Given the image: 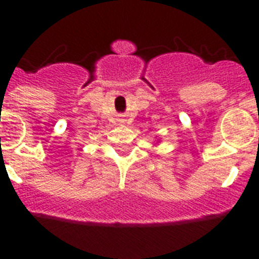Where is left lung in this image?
<instances>
[{"instance_id": "left-lung-1", "label": "left lung", "mask_w": 259, "mask_h": 259, "mask_svg": "<svg viewBox=\"0 0 259 259\" xmlns=\"http://www.w3.org/2000/svg\"><path fill=\"white\" fill-rule=\"evenodd\" d=\"M157 144H158V143H157Z\"/></svg>"}]
</instances>
